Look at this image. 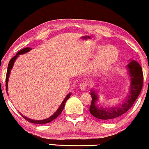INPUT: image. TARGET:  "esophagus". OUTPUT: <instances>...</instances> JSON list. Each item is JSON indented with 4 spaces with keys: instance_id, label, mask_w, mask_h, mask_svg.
<instances>
[{
    "instance_id": "obj_1",
    "label": "esophagus",
    "mask_w": 149,
    "mask_h": 149,
    "mask_svg": "<svg viewBox=\"0 0 149 149\" xmlns=\"http://www.w3.org/2000/svg\"><path fill=\"white\" fill-rule=\"evenodd\" d=\"M87 87H88V85H87L85 83H81V84L80 85L79 88L81 91H84V90H85L87 89Z\"/></svg>"
}]
</instances>
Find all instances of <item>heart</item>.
I'll return each mask as SVG.
<instances>
[{
  "label": "heart",
  "instance_id": "1",
  "mask_svg": "<svg viewBox=\"0 0 149 149\" xmlns=\"http://www.w3.org/2000/svg\"><path fill=\"white\" fill-rule=\"evenodd\" d=\"M118 56L119 52L116 47L107 46L95 60L94 66L99 71H107L117 61Z\"/></svg>",
  "mask_w": 149,
  "mask_h": 149
}]
</instances>
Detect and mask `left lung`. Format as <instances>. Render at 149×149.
Here are the masks:
<instances>
[{
  "instance_id": "left-lung-1",
  "label": "left lung",
  "mask_w": 149,
  "mask_h": 149,
  "mask_svg": "<svg viewBox=\"0 0 149 149\" xmlns=\"http://www.w3.org/2000/svg\"><path fill=\"white\" fill-rule=\"evenodd\" d=\"M127 67L129 70V76L130 77V88L129 95L122 104H120L116 107L109 108L99 107L97 106L99 97L95 90H91L90 95L92 96V102L90 107V112L97 118L106 121L113 120L117 118L127 112L137 99L143 87L142 69L139 63L135 60L130 61Z\"/></svg>"
}]
</instances>
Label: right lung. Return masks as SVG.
<instances>
[{"instance_id":"add662e5","label":"right lung","mask_w":149,"mask_h":149,"mask_svg":"<svg viewBox=\"0 0 149 149\" xmlns=\"http://www.w3.org/2000/svg\"><path fill=\"white\" fill-rule=\"evenodd\" d=\"M31 49V48H30V47H25V48L21 49V50H19V52L17 53L16 55L14 57H13L11 59V60L9 62V64H8V70H7V73H6V91H7V93H8V78H9L10 77V72H11V69H13V65H14V63L15 60H16V59L19 57V55H20V54H25V53L29 52V51ZM70 96H71V93L68 94L67 95H66V97H65V99L64 100V101L62 102V103L61 104L60 107H59V109H57V111L54 113V114H53L52 116H51L50 117L48 118L47 119H44V120H32V119H30L29 118H26L25 117V116H24L22 114H21L22 117L24 118L25 120H26L27 121H29V122L31 123H34V124H45V123H48L51 122V121H52L53 120H54L56 118H57L58 116H59V114L61 113V112H62L63 109H64V106H65V104H66V101L68 100V99L69 98Z\"/></svg>"}]
</instances>
